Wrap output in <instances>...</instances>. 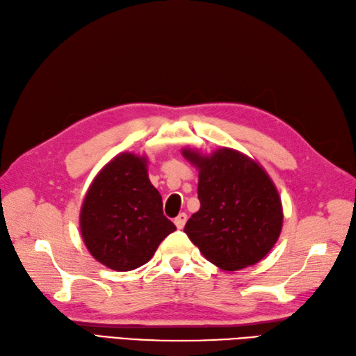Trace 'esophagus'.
<instances>
[{
    "mask_svg": "<svg viewBox=\"0 0 356 356\" xmlns=\"http://www.w3.org/2000/svg\"><path fill=\"white\" fill-rule=\"evenodd\" d=\"M186 220H188V217H186V213H185V212L179 213V216L175 218V225H176V227H177V229H184V227H185V222H186Z\"/></svg>",
    "mask_w": 356,
    "mask_h": 356,
    "instance_id": "esophagus-1",
    "label": "esophagus"
}]
</instances>
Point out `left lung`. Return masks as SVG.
<instances>
[{"mask_svg": "<svg viewBox=\"0 0 356 356\" xmlns=\"http://www.w3.org/2000/svg\"><path fill=\"white\" fill-rule=\"evenodd\" d=\"M181 154L198 170L200 200L185 234L221 270L254 266L282 230V202L273 180L258 162L234 148L202 154L186 147Z\"/></svg>", "mask_w": 356, "mask_h": 356, "instance_id": "1", "label": "left lung"}]
</instances>
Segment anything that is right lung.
Wrapping results in <instances>:
<instances>
[{"label":"right lung","instance_id":"add662e5","mask_svg":"<svg viewBox=\"0 0 356 356\" xmlns=\"http://www.w3.org/2000/svg\"><path fill=\"white\" fill-rule=\"evenodd\" d=\"M175 230L148 179L147 158L134 153H121L104 165L80 209V232L89 253L117 271L144 266Z\"/></svg>","mask_w":356,"mask_h":356}]
</instances>
